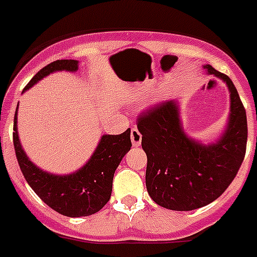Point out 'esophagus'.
<instances>
[{
    "instance_id": "esophagus-1",
    "label": "esophagus",
    "mask_w": 257,
    "mask_h": 257,
    "mask_svg": "<svg viewBox=\"0 0 257 257\" xmlns=\"http://www.w3.org/2000/svg\"><path fill=\"white\" fill-rule=\"evenodd\" d=\"M131 140L134 147H138V146H141V143H142V134L140 133V131L137 128H132Z\"/></svg>"
}]
</instances>
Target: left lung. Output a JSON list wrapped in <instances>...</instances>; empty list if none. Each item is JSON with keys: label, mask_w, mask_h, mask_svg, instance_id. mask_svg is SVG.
Returning <instances> with one entry per match:
<instances>
[{"label": "left lung", "mask_w": 257, "mask_h": 257, "mask_svg": "<svg viewBox=\"0 0 257 257\" xmlns=\"http://www.w3.org/2000/svg\"><path fill=\"white\" fill-rule=\"evenodd\" d=\"M231 92V115L217 143L203 146L184 133L174 100L158 102L137 117L147 155L146 186L153 201L171 210H193L219 198L233 181L247 145V117L239 95L227 74L207 64Z\"/></svg>", "instance_id": "1"}]
</instances>
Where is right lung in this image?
<instances>
[{
    "label": "right lung",
    "instance_id": "1",
    "mask_svg": "<svg viewBox=\"0 0 257 257\" xmlns=\"http://www.w3.org/2000/svg\"><path fill=\"white\" fill-rule=\"evenodd\" d=\"M78 62L73 59L54 61L40 69L29 81L28 90L47 74L54 71H76ZM18 112L14 119V147L24 177L48 207L66 217H86L99 212L111 196L115 170L131 150V129L117 136H102L90 161L77 172L66 176L50 175L38 169L26 157L18 136Z\"/></svg>",
    "mask_w": 257,
    "mask_h": 257
}]
</instances>
